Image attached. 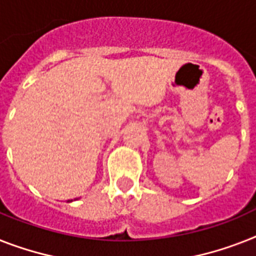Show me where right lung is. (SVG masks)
Segmentation results:
<instances>
[{
    "mask_svg": "<svg viewBox=\"0 0 256 256\" xmlns=\"http://www.w3.org/2000/svg\"><path fill=\"white\" fill-rule=\"evenodd\" d=\"M70 201H72V200H68V202H70Z\"/></svg>",
    "mask_w": 256,
    "mask_h": 256,
    "instance_id": "add662e5",
    "label": "right lung"
}]
</instances>
